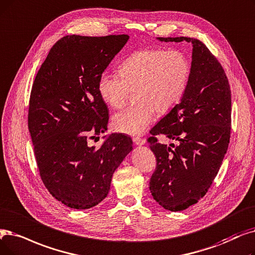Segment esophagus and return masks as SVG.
<instances>
[{
	"mask_svg": "<svg viewBox=\"0 0 255 255\" xmlns=\"http://www.w3.org/2000/svg\"><path fill=\"white\" fill-rule=\"evenodd\" d=\"M133 142L137 146H141L145 145L146 143V139L145 138H140V137H133Z\"/></svg>",
	"mask_w": 255,
	"mask_h": 255,
	"instance_id": "esophagus-1",
	"label": "esophagus"
}]
</instances>
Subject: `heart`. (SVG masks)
Segmentation results:
<instances>
[{
	"label": "heart",
	"instance_id": "b5f03b06",
	"mask_svg": "<svg viewBox=\"0 0 255 255\" xmlns=\"http://www.w3.org/2000/svg\"><path fill=\"white\" fill-rule=\"evenodd\" d=\"M119 71L120 75L105 72L100 76L99 95L108 106L121 108L136 91L137 103L117 113L113 125L122 133L139 135L150 125L155 110L165 114L181 101L192 66L182 51L145 49L131 54Z\"/></svg>",
	"mask_w": 255,
	"mask_h": 255
}]
</instances>
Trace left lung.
<instances>
[{"instance_id":"obj_1","label":"left lung","mask_w":255,"mask_h":255,"mask_svg":"<svg viewBox=\"0 0 255 255\" xmlns=\"http://www.w3.org/2000/svg\"><path fill=\"white\" fill-rule=\"evenodd\" d=\"M157 39L193 45L185 94L151 129L148 138L157 162L150 179L151 195L164 209L180 212L207 193L222 164L230 138L231 92L222 65L202 41L191 37ZM158 134L180 143L172 149L157 141Z\"/></svg>"}]
</instances>
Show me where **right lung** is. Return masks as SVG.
<instances>
[{"mask_svg":"<svg viewBox=\"0 0 255 255\" xmlns=\"http://www.w3.org/2000/svg\"><path fill=\"white\" fill-rule=\"evenodd\" d=\"M129 36L66 35L50 50L32 85L28 127L40 178L68 207L87 209L108 195L115 171L132 150L122 133L100 148L88 139L107 130L100 76Z\"/></svg>","mask_w":255,"mask_h":255,"instance_id":"obj_1","label":"right lung"}]
</instances>
